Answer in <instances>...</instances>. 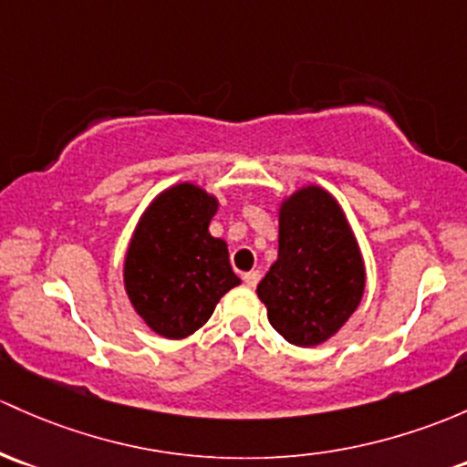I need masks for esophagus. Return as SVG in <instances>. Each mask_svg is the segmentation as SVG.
Masks as SVG:
<instances>
[{
  "instance_id": "esophagus-1",
  "label": "esophagus",
  "mask_w": 467,
  "mask_h": 467,
  "mask_svg": "<svg viewBox=\"0 0 467 467\" xmlns=\"http://www.w3.org/2000/svg\"><path fill=\"white\" fill-rule=\"evenodd\" d=\"M259 279H262V273L259 271H248V273H244V282H246V286H257V282Z\"/></svg>"
}]
</instances>
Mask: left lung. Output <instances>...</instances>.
<instances>
[{
    "label": "left lung",
    "instance_id": "8db88e82",
    "mask_svg": "<svg viewBox=\"0 0 467 467\" xmlns=\"http://www.w3.org/2000/svg\"><path fill=\"white\" fill-rule=\"evenodd\" d=\"M277 221V259L257 284V296L284 340L317 347L360 306L365 259L342 205L320 185L284 196Z\"/></svg>",
    "mask_w": 467,
    "mask_h": 467
}]
</instances>
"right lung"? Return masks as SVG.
Segmentation results:
<instances>
[{
	"mask_svg": "<svg viewBox=\"0 0 467 467\" xmlns=\"http://www.w3.org/2000/svg\"><path fill=\"white\" fill-rule=\"evenodd\" d=\"M217 210V196L183 181L156 194L136 223L122 282L134 311L156 336H192L219 299L242 284L230 266L228 244L208 230Z\"/></svg>",
	"mask_w": 467,
	"mask_h": 467,
	"instance_id": "1",
	"label": "right lung"
}]
</instances>
